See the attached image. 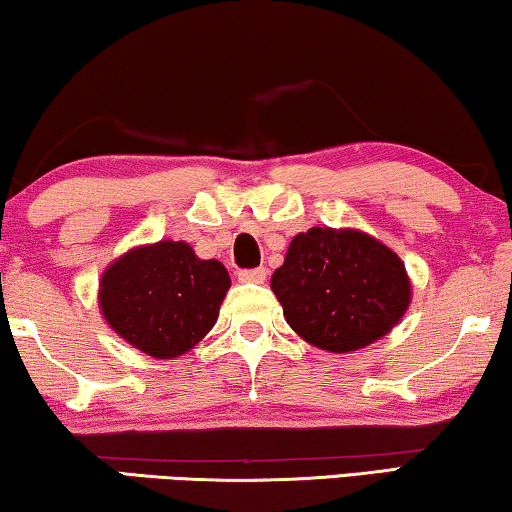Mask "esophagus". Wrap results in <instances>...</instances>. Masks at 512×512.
I'll return each mask as SVG.
<instances>
[{
	"label": "esophagus",
	"instance_id": "1",
	"mask_svg": "<svg viewBox=\"0 0 512 512\" xmlns=\"http://www.w3.org/2000/svg\"><path fill=\"white\" fill-rule=\"evenodd\" d=\"M265 275H268V270H265V268L237 270V279H240V282H256V284H261L263 279H265Z\"/></svg>",
	"mask_w": 512,
	"mask_h": 512
}]
</instances>
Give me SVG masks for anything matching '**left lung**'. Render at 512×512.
Segmentation results:
<instances>
[{"label":"left lung","mask_w":512,"mask_h":512,"mask_svg":"<svg viewBox=\"0 0 512 512\" xmlns=\"http://www.w3.org/2000/svg\"><path fill=\"white\" fill-rule=\"evenodd\" d=\"M270 286L293 331L335 354L380 340L410 305L401 258L359 230L296 235Z\"/></svg>","instance_id":"8db88e82"}]
</instances>
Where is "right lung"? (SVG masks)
I'll return each instance as SVG.
<instances>
[{"label":"right lung","mask_w":512,"mask_h":512,"mask_svg":"<svg viewBox=\"0 0 512 512\" xmlns=\"http://www.w3.org/2000/svg\"><path fill=\"white\" fill-rule=\"evenodd\" d=\"M230 286L219 261H200L186 242L132 249L104 272L100 307L109 326L153 359H174L216 324Z\"/></svg>","instance_id":"right-lung-1"}]
</instances>
